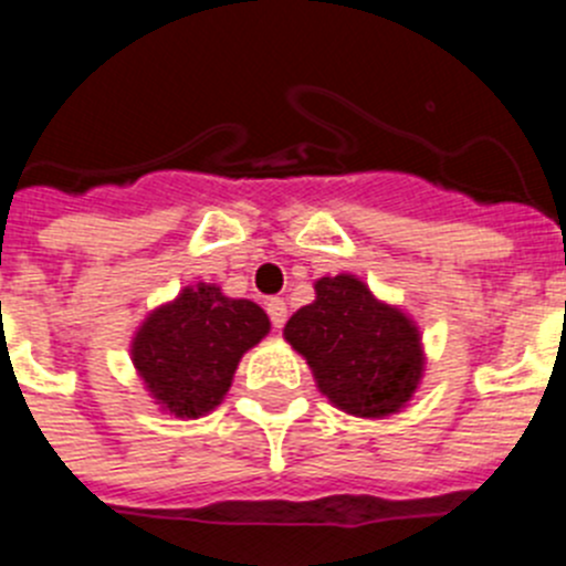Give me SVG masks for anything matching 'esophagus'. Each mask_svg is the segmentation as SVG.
Wrapping results in <instances>:
<instances>
[{
  "label": "esophagus",
  "mask_w": 566,
  "mask_h": 566,
  "mask_svg": "<svg viewBox=\"0 0 566 566\" xmlns=\"http://www.w3.org/2000/svg\"><path fill=\"white\" fill-rule=\"evenodd\" d=\"M268 315H271V324L273 329H282L284 321H287V304L282 298H271L268 301Z\"/></svg>",
  "instance_id": "obj_1"
}]
</instances>
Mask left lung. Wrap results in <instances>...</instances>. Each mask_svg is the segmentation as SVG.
I'll return each instance as SVG.
<instances>
[{"label":"left lung","mask_w":566,"mask_h":566,"mask_svg":"<svg viewBox=\"0 0 566 566\" xmlns=\"http://www.w3.org/2000/svg\"><path fill=\"white\" fill-rule=\"evenodd\" d=\"M284 337L313 368L321 394L363 419L405 408L424 371L413 321L348 273L318 279L315 301L287 321Z\"/></svg>","instance_id":"left-lung-1"}]
</instances>
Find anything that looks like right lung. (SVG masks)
<instances>
[{
  "label": "right lung",
  "mask_w": 566,
  "mask_h": 566,
  "mask_svg": "<svg viewBox=\"0 0 566 566\" xmlns=\"http://www.w3.org/2000/svg\"><path fill=\"white\" fill-rule=\"evenodd\" d=\"M271 329L265 310L229 298L218 284L184 287L139 326L130 357L161 408L198 419L223 402L240 357Z\"/></svg>",
  "instance_id": "add662e5"
}]
</instances>
